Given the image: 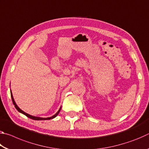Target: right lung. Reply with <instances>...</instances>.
Returning a JSON list of instances; mask_svg holds the SVG:
<instances>
[{
  "label": "right lung",
  "mask_w": 149,
  "mask_h": 149,
  "mask_svg": "<svg viewBox=\"0 0 149 149\" xmlns=\"http://www.w3.org/2000/svg\"><path fill=\"white\" fill-rule=\"evenodd\" d=\"M10 93H11V97H12V102H13V104H14V107H15V108H16V110L18 111L19 112H20V113H22V114H24V115H26L27 117H28V118H31V119H33V120H50V119H53V118H54L55 117H56L57 116V115L59 114V112H60V110H61V107L60 108V109L58 110V112L56 113V114H55L54 116H51V117H49V118H40V117H36V116H31V115H29V114H27V113H26L25 112H24L23 110H22L21 109H20V108L17 107V104H16V102H15V101H14V98H13V96H12V91H10Z\"/></svg>",
  "instance_id": "add662e5"
}]
</instances>
